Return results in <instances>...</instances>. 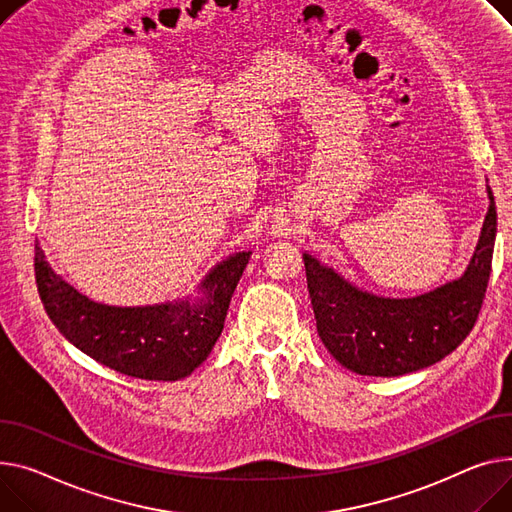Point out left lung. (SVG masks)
<instances>
[{
	"instance_id": "1",
	"label": "left lung",
	"mask_w": 512,
	"mask_h": 512,
	"mask_svg": "<svg viewBox=\"0 0 512 512\" xmlns=\"http://www.w3.org/2000/svg\"><path fill=\"white\" fill-rule=\"evenodd\" d=\"M488 199L480 241L465 274L414 298L364 292L313 255H302L319 337L339 364L366 377H399L457 350L478 321L492 271L496 203L490 187Z\"/></svg>"
}]
</instances>
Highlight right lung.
Listing matches in <instances>:
<instances>
[{
    "label": "right lung",
    "mask_w": 512,
    "mask_h": 512,
    "mask_svg": "<svg viewBox=\"0 0 512 512\" xmlns=\"http://www.w3.org/2000/svg\"><path fill=\"white\" fill-rule=\"evenodd\" d=\"M251 251L230 255L201 282V296L154 306H109L57 276L39 243L34 276L45 311L65 339L127 377L179 381L206 360L224 329L234 288Z\"/></svg>",
    "instance_id": "1"
}]
</instances>
